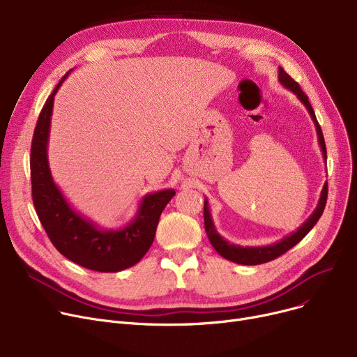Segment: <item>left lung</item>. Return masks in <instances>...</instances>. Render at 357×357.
<instances>
[{
	"label": "left lung",
	"instance_id": "obj_1",
	"mask_svg": "<svg viewBox=\"0 0 357 357\" xmlns=\"http://www.w3.org/2000/svg\"><path fill=\"white\" fill-rule=\"evenodd\" d=\"M278 79L287 89L294 92L295 96L298 97V100L301 101L305 105V108L308 109L310 116H311V119H312V121L315 124V128H317L318 143H320L324 162L327 163V150H326L324 136H323V131H321L320 124H318V121H317L315 112H314V109H312V107H311V104L308 101V97L305 96L304 91L301 89V86H299L280 66H279V77H278ZM327 192L328 191H327V182H326L324 186H323L320 199H318V204H317L314 213L307 218V221L303 224V226L298 227L296 231H294L289 236L284 237L280 241H276V243H273V245H269V246H261V248L260 246L259 248H248L246 246V248H243V246H238V245H233V243H229L227 240H224L218 234V231L215 230V226H214V221H213V217H211V211H210V207H208V199L207 198H205V201H204L205 231H207L210 243L213 245V248L215 249V252L220 256H222L224 259L231 260V261H234V264H238V265H260V264H266V261H271V260L279 257L280 255H284L285 252H288L291 248L298 245V243L301 241L308 234V231L315 226L317 221L320 220V217L323 215L326 202H327Z\"/></svg>",
	"mask_w": 357,
	"mask_h": 357
}]
</instances>
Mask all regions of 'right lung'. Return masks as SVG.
Here are the masks:
<instances>
[{
	"label": "right lung",
	"instance_id": "right-lung-1",
	"mask_svg": "<svg viewBox=\"0 0 357 357\" xmlns=\"http://www.w3.org/2000/svg\"><path fill=\"white\" fill-rule=\"evenodd\" d=\"M68 75L46 100L34 128L30 155L33 204L53 246L65 257L91 271L120 272L136 265L152 246L160 214L175 190L144 195L135 218L121 229H101L70 207L52 178L47 159L53 101Z\"/></svg>",
	"mask_w": 357,
	"mask_h": 357
}]
</instances>
